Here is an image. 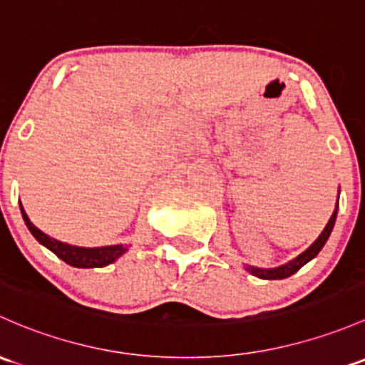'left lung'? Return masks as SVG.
Wrapping results in <instances>:
<instances>
[{"label":"left lung","mask_w":365,"mask_h":365,"mask_svg":"<svg viewBox=\"0 0 365 365\" xmlns=\"http://www.w3.org/2000/svg\"><path fill=\"white\" fill-rule=\"evenodd\" d=\"M337 208H339V194H337V202H336L334 213L331 215V218H329V222H327V225L324 227V231L320 232V236H318L317 240H314L313 243L301 253V255L295 257L294 260H290V262H287V264H282V266H278V267H269V269H264V267H255V266H247L245 269L260 279H283V278H289V276H292L294 273H297V271L301 269L304 264H308L309 260H313L314 257L320 253L322 248H324V245L327 243L329 236H331L332 229H334Z\"/></svg>","instance_id":"left-lung-1"}]
</instances>
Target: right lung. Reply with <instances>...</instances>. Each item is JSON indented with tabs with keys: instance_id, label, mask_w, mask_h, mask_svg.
I'll use <instances>...</instances> for the list:
<instances>
[{
	"instance_id": "add662e5",
	"label": "right lung",
	"mask_w": 365,
	"mask_h": 365,
	"mask_svg": "<svg viewBox=\"0 0 365 365\" xmlns=\"http://www.w3.org/2000/svg\"><path fill=\"white\" fill-rule=\"evenodd\" d=\"M21 213L22 218H24L26 225L36 237V241L40 245H43L45 248H48L52 253H56L61 260H64L66 264H70L73 267H83V269H89V267H105L108 264L115 262L118 257L124 255L125 252L129 250L128 245H110V247H76V245L63 243V241L56 240V237H51L48 234L36 227L33 222L29 220L28 213L24 212V206L21 202Z\"/></svg>"
}]
</instances>
